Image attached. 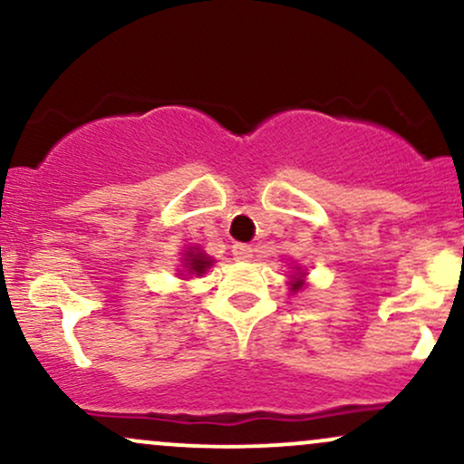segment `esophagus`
I'll return each instance as SVG.
<instances>
[{
  "label": "esophagus",
  "mask_w": 464,
  "mask_h": 464,
  "mask_svg": "<svg viewBox=\"0 0 464 464\" xmlns=\"http://www.w3.org/2000/svg\"><path fill=\"white\" fill-rule=\"evenodd\" d=\"M233 257L239 259V262H246V259L253 257V246L250 244H236L233 246Z\"/></svg>",
  "instance_id": "esophagus-1"
}]
</instances>
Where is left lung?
<instances>
[{
	"mask_svg": "<svg viewBox=\"0 0 464 464\" xmlns=\"http://www.w3.org/2000/svg\"><path fill=\"white\" fill-rule=\"evenodd\" d=\"M301 285H303V281H301V279H299V281H295V284H292V287H290V290H292V292H296V290H299V287H301Z\"/></svg>",
	"mask_w": 464,
	"mask_h": 464,
	"instance_id": "8db88e82",
	"label": "left lung"
}]
</instances>
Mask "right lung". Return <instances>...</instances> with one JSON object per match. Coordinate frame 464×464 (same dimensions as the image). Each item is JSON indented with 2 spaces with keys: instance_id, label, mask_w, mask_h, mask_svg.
<instances>
[{
  "instance_id": "obj_1",
  "label": "right lung",
  "mask_w": 464,
  "mask_h": 464,
  "mask_svg": "<svg viewBox=\"0 0 464 464\" xmlns=\"http://www.w3.org/2000/svg\"><path fill=\"white\" fill-rule=\"evenodd\" d=\"M185 255H188V259H185V268H188L189 273L202 275L211 264H214V259H209L207 255H202V253H194V250H191V253H185Z\"/></svg>"
}]
</instances>
